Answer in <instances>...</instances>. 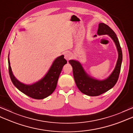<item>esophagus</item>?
Listing matches in <instances>:
<instances>
[{"label":"esophagus","instance_id":"1","mask_svg":"<svg viewBox=\"0 0 133 133\" xmlns=\"http://www.w3.org/2000/svg\"><path fill=\"white\" fill-rule=\"evenodd\" d=\"M72 58V55L71 54V52H66L64 54V58L66 60H70Z\"/></svg>","mask_w":133,"mask_h":133}]
</instances>
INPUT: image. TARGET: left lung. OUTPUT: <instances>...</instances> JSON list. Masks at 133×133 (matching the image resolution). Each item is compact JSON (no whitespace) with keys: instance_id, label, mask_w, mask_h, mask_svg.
Here are the masks:
<instances>
[{"instance_id":"8db88e82","label":"left lung","mask_w":133,"mask_h":133,"mask_svg":"<svg viewBox=\"0 0 133 133\" xmlns=\"http://www.w3.org/2000/svg\"><path fill=\"white\" fill-rule=\"evenodd\" d=\"M97 34L99 35H109L114 41L118 52V58L116 66L109 77L103 81H98L90 78L84 72L79 62L74 60L69 61L72 67L73 75L78 89L83 94L89 96H98L108 91L114 86L119 78L121 64L122 61V52L119 41L115 33L111 28L103 23L99 24ZM97 35H95L94 36Z\"/></svg>"}]
</instances>
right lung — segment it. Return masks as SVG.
<instances>
[{
    "instance_id": "1",
    "label": "right lung",
    "mask_w": 133,
    "mask_h": 133,
    "mask_svg": "<svg viewBox=\"0 0 133 133\" xmlns=\"http://www.w3.org/2000/svg\"><path fill=\"white\" fill-rule=\"evenodd\" d=\"M8 62L10 77L14 86L24 94L35 99L46 98L54 92L63 67L67 62L63 55L59 56L53 62L49 71L42 79L31 85H27L20 82L15 78L11 70L9 58Z\"/></svg>"
}]
</instances>
